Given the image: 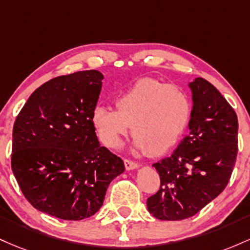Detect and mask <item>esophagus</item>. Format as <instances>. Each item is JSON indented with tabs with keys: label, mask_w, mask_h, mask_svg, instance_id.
<instances>
[{
	"label": "esophagus",
	"mask_w": 250,
	"mask_h": 250,
	"mask_svg": "<svg viewBox=\"0 0 250 250\" xmlns=\"http://www.w3.org/2000/svg\"><path fill=\"white\" fill-rule=\"evenodd\" d=\"M124 164H125V169L128 170V171L134 170V169H137V167H138V164L132 162V161H130V159H125Z\"/></svg>",
	"instance_id": "34e87169"
}]
</instances>
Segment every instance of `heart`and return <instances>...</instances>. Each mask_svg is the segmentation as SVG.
Returning a JSON list of instances; mask_svg holds the SVG:
<instances>
[{
	"label": "heart",
	"instance_id": "heart-1",
	"mask_svg": "<svg viewBox=\"0 0 250 250\" xmlns=\"http://www.w3.org/2000/svg\"><path fill=\"white\" fill-rule=\"evenodd\" d=\"M116 109L97 105L92 124L104 145L118 148L128 130L134 134L133 148L163 155L177 145L191 118L189 94L181 86L151 78L140 79L117 95Z\"/></svg>",
	"mask_w": 250,
	"mask_h": 250
}]
</instances>
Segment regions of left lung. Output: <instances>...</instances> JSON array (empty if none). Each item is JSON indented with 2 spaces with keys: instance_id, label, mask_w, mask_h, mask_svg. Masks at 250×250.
<instances>
[{
  "instance_id": "1",
  "label": "left lung",
  "mask_w": 250,
  "mask_h": 250,
  "mask_svg": "<svg viewBox=\"0 0 250 250\" xmlns=\"http://www.w3.org/2000/svg\"><path fill=\"white\" fill-rule=\"evenodd\" d=\"M192 112L184 137L171 156L155 163L161 188L147 198L148 211L163 221L196 215L223 191L237 156L234 108L203 78L189 83Z\"/></svg>"
}]
</instances>
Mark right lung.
<instances>
[{
    "label": "right lung",
    "mask_w": 250,
    "mask_h": 250,
    "mask_svg": "<svg viewBox=\"0 0 250 250\" xmlns=\"http://www.w3.org/2000/svg\"><path fill=\"white\" fill-rule=\"evenodd\" d=\"M103 79L99 71L54 78L33 92L16 117L12 170L39 211L66 221L87 218L124 172V162L100 146L92 124Z\"/></svg>",
    "instance_id": "right-lung-1"
}]
</instances>
